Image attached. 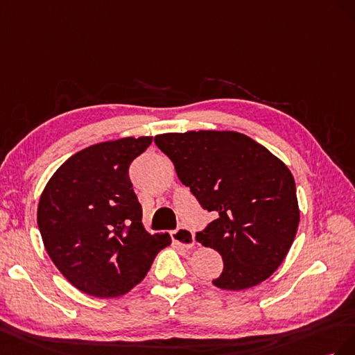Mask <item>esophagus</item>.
I'll use <instances>...</instances> for the list:
<instances>
[{"label": "esophagus", "mask_w": 355, "mask_h": 355, "mask_svg": "<svg viewBox=\"0 0 355 355\" xmlns=\"http://www.w3.org/2000/svg\"><path fill=\"white\" fill-rule=\"evenodd\" d=\"M171 238L175 244L184 247V248H191L195 245V235L193 232L187 227H178L175 230L171 232Z\"/></svg>", "instance_id": "1"}]
</instances>
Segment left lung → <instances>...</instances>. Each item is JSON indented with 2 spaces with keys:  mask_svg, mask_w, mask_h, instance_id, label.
Wrapping results in <instances>:
<instances>
[{
  "mask_svg": "<svg viewBox=\"0 0 355 355\" xmlns=\"http://www.w3.org/2000/svg\"><path fill=\"white\" fill-rule=\"evenodd\" d=\"M181 183L216 220L196 234L220 252L221 275L212 284L245 290L268 279L295 241L300 211L284 162L234 130H189L155 137Z\"/></svg>",
  "mask_w": 355,
  "mask_h": 355,
  "instance_id": "obj_1",
  "label": "left lung"
}]
</instances>
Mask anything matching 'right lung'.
Masks as SVG:
<instances>
[{
	"mask_svg": "<svg viewBox=\"0 0 355 355\" xmlns=\"http://www.w3.org/2000/svg\"><path fill=\"white\" fill-rule=\"evenodd\" d=\"M153 137H128L71 156L49 180L37 209L47 254L80 291L117 297L144 279L168 234L150 235L129 165Z\"/></svg>",
	"mask_w": 355,
	"mask_h": 355,
	"instance_id": "obj_1",
	"label": "right lung"
}]
</instances>
